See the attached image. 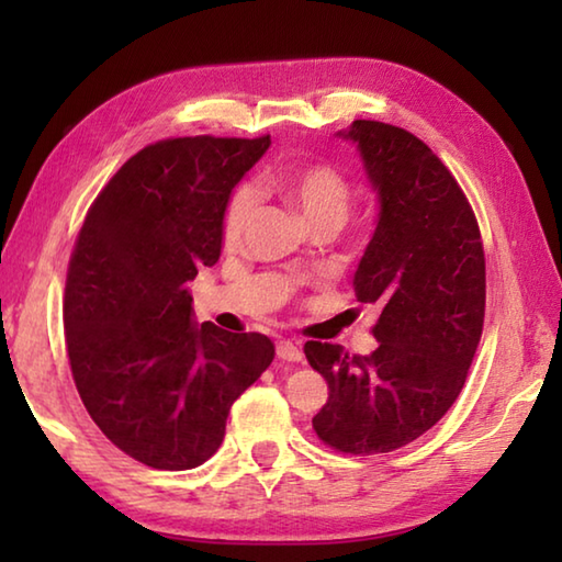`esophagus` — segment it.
I'll use <instances>...</instances> for the list:
<instances>
[{
    "label": "esophagus",
    "mask_w": 562,
    "mask_h": 562,
    "mask_svg": "<svg viewBox=\"0 0 562 562\" xmlns=\"http://www.w3.org/2000/svg\"><path fill=\"white\" fill-rule=\"evenodd\" d=\"M278 357L284 361H302V349L290 339L278 341Z\"/></svg>",
    "instance_id": "34e87169"
}]
</instances>
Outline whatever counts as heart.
<instances>
[{"label":"heart","mask_w":562,"mask_h":562,"mask_svg":"<svg viewBox=\"0 0 562 562\" xmlns=\"http://www.w3.org/2000/svg\"><path fill=\"white\" fill-rule=\"evenodd\" d=\"M258 188H268L288 201L310 227L337 225L345 221L349 207V186L337 168L312 164L290 170H274L258 178ZM255 207V195L247 186L233 190L223 211V240L233 245L240 240Z\"/></svg>","instance_id":"heart-1"}]
</instances>
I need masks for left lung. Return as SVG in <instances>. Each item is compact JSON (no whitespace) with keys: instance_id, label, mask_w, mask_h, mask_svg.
Returning a JSON list of instances; mask_svg holds the SVG:
<instances>
[{"instance_id":"left-lung-1","label":"left lung","mask_w":562,"mask_h":562,"mask_svg":"<svg viewBox=\"0 0 562 562\" xmlns=\"http://www.w3.org/2000/svg\"><path fill=\"white\" fill-rule=\"evenodd\" d=\"M337 136L357 146L376 190L355 294L379 307V345L367 357L304 345L329 386L312 426L341 453H389L429 431L461 394L483 331L486 258L461 186L424 140L379 121Z\"/></svg>"}]
</instances>
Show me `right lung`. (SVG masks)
<instances>
[{
  "instance_id": "1",
  "label": "right lung",
  "mask_w": 562,
  "mask_h": 562,
  "mask_svg": "<svg viewBox=\"0 0 562 562\" xmlns=\"http://www.w3.org/2000/svg\"><path fill=\"white\" fill-rule=\"evenodd\" d=\"M268 148L270 136L146 146L76 237L64 294L74 382L106 439L150 469L211 459L233 402L274 357L258 331L195 325L186 288L221 258L227 198Z\"/></svg>"
}]
</instances>
